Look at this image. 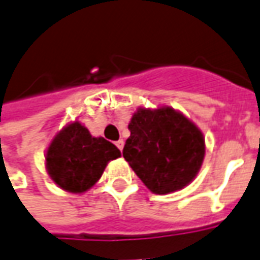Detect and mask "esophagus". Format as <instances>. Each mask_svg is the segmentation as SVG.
<instances>
[{
	"instance_id": "1",
	"label": "esophagus",
	"mask_w": 260,
	"mask_h": 260,
	"mask_svg": "<svg viewBox=\"0 0 260 260\" xmlns=\"http://www.w3.org/2000/svg\"><path fill=\"white\" fill-rule=\"evenodd\" d=\"M115 146L118 147L119 150H122V147H124V141H122V139L117 141V142H115Z\"/></svg>"
}]
</instances>
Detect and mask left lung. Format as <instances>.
I'll return each instance as SVG.
<instances>
[{"instance_id":"obj_1","label":"left lung","mask_w":260,"mask_h":260,"mask_svg":"<svg viewBox=\"0 0 260 260\" xmlns=\"http://www.w3.org/2000/svg\"><path fill=\"white\" fill-rule=\"evenodd\" d=\"M122 156L142 182L158 195L189 185L205 158V138L191 119L169 106L139 107L128 125Z\"/></svg>"}]
</instances>
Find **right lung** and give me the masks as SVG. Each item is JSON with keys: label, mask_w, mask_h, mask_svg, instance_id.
I'll return each instance as SVG.
<instances>
[{"label": "right lung", "mask_w": 260, "mask_h": 260, "mask_svg": "<svg viewBox=\"0 0 260 260\" xmlns=\"http://www.w3.org/2000/svg\"><path fill=\"white\" fill-rule=\"evenodd\" d=\"M121 157L118 147L90 135L79 121L59 131L46 152L50 178L67 192L83 193L100 180L108 161Z\"/></svg>", "instance_id": "1"}]
</instances>
